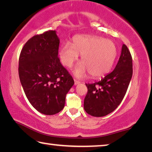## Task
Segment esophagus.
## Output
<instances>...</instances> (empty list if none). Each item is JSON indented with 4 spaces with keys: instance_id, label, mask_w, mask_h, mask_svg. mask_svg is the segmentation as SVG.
Segmentation results:
<instances>
[{
    "instance_id": "1",
    "label": "esophagus",
    "mask_w": 152,
    "mask_h": 152,
    "mask_svg": "<svg viewBox=\"0 0 152 152\" xmlns=\"http://www.w3.org/2000/svg\"><path fill=\"white\" fill-rule=\"evenodd\" d=\"M80 83V82H79L78 80H76L74 79V85H77V84H78Z\"/></svg>"
}]
</instances>
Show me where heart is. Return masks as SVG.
<instances>
[{
  "label": "heart",
  "mask_w": 152,
  "mask_h": 152,
  "mask_svg": "<svg viewBox=\"0 0 152 152\" xmlns=\"http://www.w3.org/2000/svg\"><path fill=\"white\" fill-rule=\"evenodd\" d=\"M82 55V62L76 66L74 74L82 78L88 72L93 77L106 75L111 70L117 54L115 43L104 37L92 35H77L73 37L72 43L65 42L59 48V56L64 65L73 66Z\"/></svg>",
  "instance_id": "b5f03b06"
}]
</instances>
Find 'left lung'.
<instances>
[{
    "mask_svg": "<svg viewBox=\"0 0 152 152\" xmlns=\"http://www.w3.org/2000/svg\"><path fill=\"white\" fill-rule=\"evenodd\" d=\"M132 58L123 44L120 58L114 70L101 80L86 84L88 92L84 109L93 117H104L118 107L124 98L133 74Z\"/></svg>",
    "mask_w": 152,
    "mask_h": 152,
    "instance_id": "1",
    "label": "left lung"
}]
</instances>
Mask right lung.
Here are the masks:
<instances>
[{
    "label": "right lung",
    "instance_id": "1",
    "mask_svg": "<svg viewBox=\"0 0 152 152\" xmlns=\"http://www.w3.org/2000/svg\"><path fill=\"white\" fill-rule=\"evenodd\" d=\"M60 39L56 31L33 36L20 51L19 76L28 101L35 109L52 115L64 109L74 82L58 58Z\"/></svg>",
    "mask_w": 152,
    "mask_h": 152
}]
</instances>
